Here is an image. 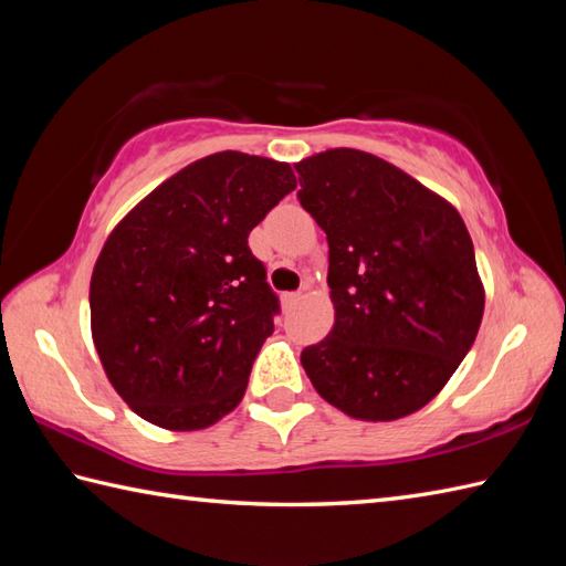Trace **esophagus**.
<instances>
[{
    "label": "esophagus",
    "mask_w": 566,
    "mask_h": 566,
    "mask_svg": "<svg viewBox=\"0 0 566 566\" xmlns=\"http://www.w3.org/2000/svg\"><path fill=\"white\" fill-rule=\"evenodd\" d=\"M302 298H304L302 292H286V294L282 296V306H284V308H294L298 302H302Z\"/></svg>",
    "instance_id": "esophagus-1"
}]
</instances>
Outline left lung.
<instances>
[{"label":"left lung","mask_w":566,"mask_h":566,"mask_svg":"<svg viewBox=\"0 0 566 566\" xmlns=\"http://www.w3.org/2000/svg\"><path fill=\"white\" fill-rule=\"evenodd\" d=\"M298 201L326 231L335 323L304 347L316 391L359 420L423 408L484 316L474 245L452 203L399 167L335 148L296 163Z\"/></svg>","instance_id":"obj_1"}]
</instances>
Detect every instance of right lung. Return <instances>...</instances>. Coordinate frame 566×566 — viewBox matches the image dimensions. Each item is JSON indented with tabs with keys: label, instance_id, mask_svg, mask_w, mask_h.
<instances>
[{
	"label": "right lung",
	"instance_id": "obj_1",
	"mask_svg": "<svg viewBox=\"0 0 566 566\" xmlns=\"http://www.w3.org/2000/svg\"><path fill=\"white\" fill-rule=\"evenodd\" d=\"M294 187L286 163L223 150L153 189L106 238L92 338L112 387L148 423L201 430L243 399L280 314L248 235Z\"/></svg>",
	"mask_w": 566,
	"mask_h": 566
}]
</instances>
